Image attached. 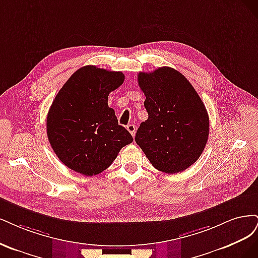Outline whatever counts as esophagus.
<instances>
[{"instance_id": "obj_1", "label": "esophagus", "mask_w": 258, "mask_h": 258, "mask_svg": "<svg viewBox=\"0 0 258 258\" xmlns=\"http://www.w3.org/2000/svg\"><path fill=\"white\" fill-rule=\"evenodd\" d=\"M127 131L131 133L132 136L134 137L135 136V133H136V125H135V124H128V125H127Z\"/></svg>"}]
</instances>
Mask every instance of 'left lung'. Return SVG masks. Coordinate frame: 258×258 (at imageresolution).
<instances>
[{
  "instance_id": "1",
  "label": "left lung",
  "mask_w": 258,
  "mask_h": 258,
  "mask_svg": "<svg viewBox=\"0 0 258 258\" xmlns=\"http://www.w3.org/2000/svg\"><path fill=\"white\" fill-rule=\"evenodd\" d=\"M148 119L135 141L157 170L178 173L202 155L209 136V115L189 81L171 68L139 73Z\"/></svg>"
}]
</instances>
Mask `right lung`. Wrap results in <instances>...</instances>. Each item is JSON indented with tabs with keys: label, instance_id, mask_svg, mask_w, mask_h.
I'll return each mask as SVG.
<instances>
[{
	"label": "right lung",
	"instance_id": "obj_1",
	"mask_svg": "<svg viewBox=\"0 0 258 258\" xmlns=\"http://www.w3.org/2000/svg\"><path fill=\"white\" fill-rule=\"evenodd\" d=\"M123 81L121 72L87 65L75 72L54 97L47 115V136L59 160L72 170L89 177L101 173L133 141L108 107V95Z\"/></svg>",
	"mask_w": 258,
	"mask_h": 258
}]
</instances>
